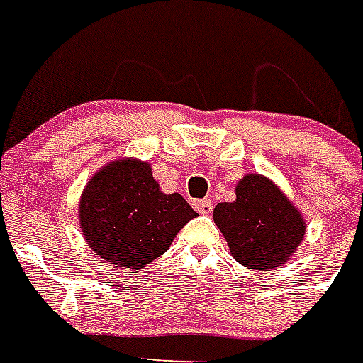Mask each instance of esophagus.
<instances>
[{"label": "esophagus", "instance_id": "obj_1", "mask_svg": "<svg viewBox=\"0 0 363 363\" xmlns=\"http://www.w3.org/2000/svg\"><path fill=\"white\" fill-rule=\"evenodd\" d=\"M194 208H196L199 214H211L212 201L211 199H197V201H194Z\"/></svg>", "mask_w": 363, "mask_h": 363}]
</instances>
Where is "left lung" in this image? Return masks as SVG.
I'll return each instance as SVG.
<instances>
[{"instance_id":"1","label":"left lung","mask_w":363,"mask_h":363,"mask_svg":"<svg viewBox=\"0 0 363 363\" xmlns=\"http://www.w3.org/2000/svg\"><path fill=\"white\" fill-rule=\"evenodd\" d=\"M237 199L218 203L214 223L235 261L253 270L281 267L304 240L306 222L272 181L250 173L237 184Z\"/></svg>"}]
</instances>
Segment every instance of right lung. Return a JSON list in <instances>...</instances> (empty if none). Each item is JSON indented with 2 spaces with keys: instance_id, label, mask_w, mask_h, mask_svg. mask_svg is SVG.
Instances as JSON below:
<instances>
[{
  "instance_id": "obj_1",
  "label": "right lung",
  "mask_w": 363,
  "mask_h": 363,
  "mask_svg": "<svg viewBox=\"0 0 363 363\" xmlns=\"http://www.w3.org/2000/svg\"><path fill=\"white\" fill-rule=\"evenodd\" d=\"M196 216L181 194H164L151 166L135 158L102 167L79 199V225L91 250L126 270L143 268L166 253Z\"/></svg>"
}]
</instances>
